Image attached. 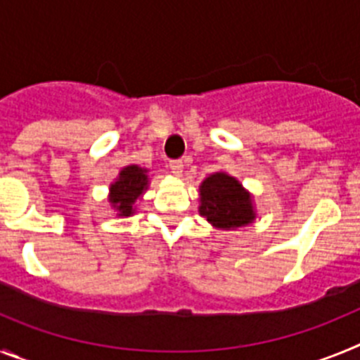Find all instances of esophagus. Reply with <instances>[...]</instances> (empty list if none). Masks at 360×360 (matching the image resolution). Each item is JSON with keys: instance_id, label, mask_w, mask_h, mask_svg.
<instances>
[{"instance_id": "34e87169", "label": "esophagus", "mask_w": 360, "mask_h": 360, "mask_svg": "<svg viewBox=\"0 0 360 360\" xmlns=\"http://www.w3.org/2000/svg\"><path fill=\"white\" fill-rule=\"evenodd\" d=\"M169 169H171V173L176 174V176H180V174H182V171H184V162L182 160H171L169 162Z\"/></svg>"}]
</instances>
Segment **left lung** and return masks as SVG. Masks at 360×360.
<instances>
[{
    "mask_svg": "<svg viewBox=\"0 0 360 360\" xmlns=\"http://www.w3.org/2000/svg\"><path fill=\"white\" fill-rule=\"evenodd\" d=\"M200 214L216 229H236L256 218L252 196L234 176L214 173L200 186Z\"/></svg>",
    "mask_w": 360,
    "mask_h": 360,
    "instance_id": "obj_1",
    "label": "left lung"
}]
</instances>
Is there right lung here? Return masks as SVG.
<instances>
[{"label": "right lung", "mask_w": 360, "mask_h": 360, "mask_svg": "<svg viewBox=\"0 0 360 360\" xmlns=\"http://www.w3.org/2000/svg\"><path fill=\"white\" fill-rule=\"evenodd\" d=\"M148 169H142L139 165H128L119 173V178L110 187L111 207L119 212V216H131L133 205L148 189Z\"/></svg>", "instance_id": "right-lung-1"}]
</instances>
